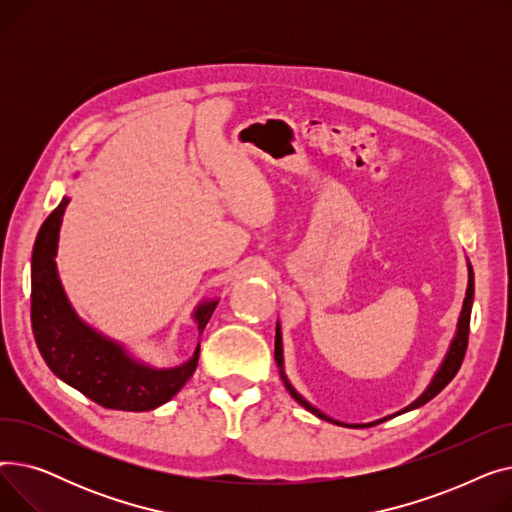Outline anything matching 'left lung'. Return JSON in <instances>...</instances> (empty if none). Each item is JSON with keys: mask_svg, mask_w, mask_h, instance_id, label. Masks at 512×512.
<instances>
[{"mask_svg": "<svg viewBox=\"0 0 512 512\" xmlns=\"http://www.w3.org/2000/svg\"><path fill=\"white\" fill-rule=\"evenodd\" d=\"M467 267H469V284H467V294H465V301H463V309H461V317H459V326H456V334H454V338H452V342H450V348H448V353H446V357H444V361H442V365H440V369L436 371V375L432 378V382H429V386L425 388V392L417 398V400H413L409 407H405L402 411H398V413H394V415H402V413H407V411H413V409H419V407H423L425 402H429L432 400L436 394H440L448 384H450V380L454 378L456 375V371L461 369V363H463V359H465V353H467V342H469V321H471V305H473V292H475V282H473V267H471V263H467ZM274 357H276V363H278V367H280V378H282V382H284V386H286V390L290 392V396L299 402L301 407H305L309 413H313L315 417H319V419H324V421H330V423H336V425H342V427H371V425H378V423H382V421H386V419H390V417H394V415H390V417H384V419H378V421H371V423H357V425H353V423H342V421H336V419H332V417H328V415H324L321 413L319 409H315L311 402H307L297 390L292 388V384L288 382V378H286V373H284V355H282V330H280V324H276V348H274Z\"/></svg>", "mask_w": 512, "mask_h": 512, "instance_id": "obj_1", "label": "left lung"}]
</instances>
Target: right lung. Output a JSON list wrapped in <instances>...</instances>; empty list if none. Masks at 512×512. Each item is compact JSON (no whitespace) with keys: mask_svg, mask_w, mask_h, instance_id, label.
Listing matches in <instances>:
<instances>
[{"mask_svg":"<svg viewBox=\"0 0 512 512\" xmlns=\"http://www.w3.org/2000/svg\"><path fill=\"white\" fill-rule=\"evenodd\" d=\"M68 197L43 222L31 265V321L39 353L47 367L62 382L83 392L97 405L116 411H151L164 405L195 373L199 344L186 363L170 369H157L130 357L126 348L95 332L80 319L62 288L56 267L58 236ZM218 301L201 303L193 317L199 332Z\"/></svg>","mask_w":512,"mask_h":512,"instance_id":"obj_1","label":"right lung"}]
</instances>
